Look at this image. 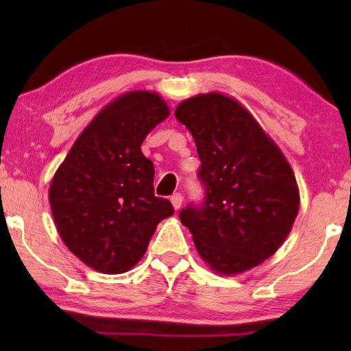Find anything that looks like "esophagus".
I'll return each mask as SVG.
<instances>
[{
	"label": "esophagus",
	"mask_w": 351,
	"mask_h": 351,
	"mask_svg": "<svg viewBox=\"0 0 351 351\" xmlns=\"http://www.w3.org/2000/svg\"><path fill=\"white\" fill-rule=\"evenodd\" d=\"M171 203H172V206H174V209H176V210H177V209H180L182 203H184V196H182L180 193L172 195V196H171Z\"/></svg>",
	"instance_id": "1"
}]
</instances>
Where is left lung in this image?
<instances>
[{"mask_svg":"<svg viewBox=\"0 0 351 351\" xmlns=\"http://www.w3.org/2000/svg\"><path fill=\"white\" fill-rule=\"evenodd\" d=\"M176 118L191 132L206 196L180 222L203 261L220 275H238L275 254L299 213V186L280 148L238 100L199 94Z\"/></svg>","mask_w":351,"mask_h":351,"instance_id":"left-lung-1","label":"left lung"}]
</instances>
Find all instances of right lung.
I'll return each instance as SVG.
<instances>
[{
    "instance_id": "1",
    "label": "right lung",
    "mask_w": 351,
    "mask_h": 351,
    "mask_svg": "<svg viewBox=\"0 0 351 351\" xmlns=\"http://www.w3.org/2000/svg\"><path fill=\"white\" fill-rule=\"evenodd\" d=\"M167 117L169 108L158 94H123L80 134L51 182L57 232L94 270H131L156 225L174 214L169 201L155 196V167L141 150L148 132Z\"/></svg>"
}]
</instances>
